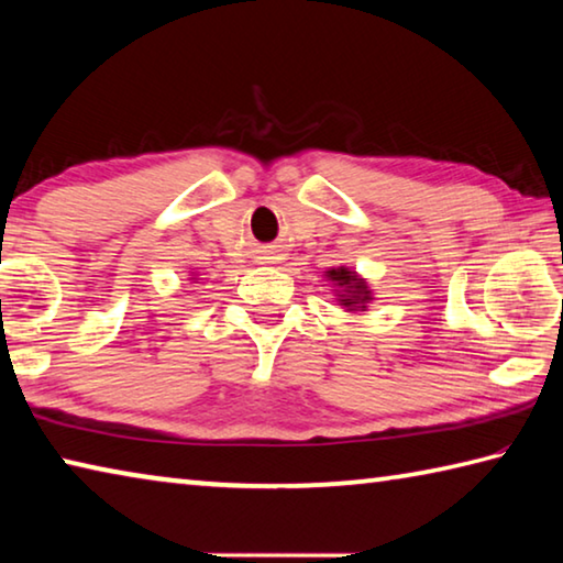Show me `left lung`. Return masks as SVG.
<instances>
[{
  "instance_id": "left-lung-1",
  "label": "left lung",
  "mask_w": 563,
  "mask_h": 563,
  "mask_svg": "<svg viewBox=\"0 0 563 563\" xmlns=\"http://www.w3.org/2000/svg\"><path fill=\"white\" fill-rule=\"evenodd\" d=\"M325 278L330 280V288L335 292L338 305H342V310L352 312H365L369 305L375 300V292L369 288L367 278H362L357 271L347 268V265H338V268H328Z\"/></svg>"
}]
</instances>
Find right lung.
Returning <instances> with one entry per match:
<instances>
[{
    "instance_id": "obj_1",
    "label": "right lung",
    "mask_w": 563,
    "mask_h": 563,
    "mask_svg": "<svg viewBox=\"0 0 563 563\" xmlns=\"http://www.w3.org/2000/svg\"><path fill=\"white\" fill-rule=\"evenodd\" d=\"M190 280H196V275H194V273H190Z\"/></svg>"
}]
</instances>
